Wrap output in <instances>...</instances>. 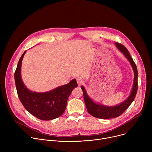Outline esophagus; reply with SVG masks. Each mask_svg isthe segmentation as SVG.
Masks as SVG:
<instances>
[{
  "instance_id": "34e87169",
  "label": "esophagus",
  "mask_w": 152,
  "mask_h": 152,
  "mask_svg": "<svg viewBox=\"0 0 152 152\" xmlns=\"http://www.w3.org/2000/svg\"><path fill=\"white\" fill-rule=\"evenodd\" d=\"M77 82L78 85H79V86H80V85H81L82 84H83V79H82V78H81V77H79V78H77Z\"/></svg>"
}]
</instances>
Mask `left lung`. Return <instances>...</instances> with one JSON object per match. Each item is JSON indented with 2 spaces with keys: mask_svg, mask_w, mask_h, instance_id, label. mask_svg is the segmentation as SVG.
<instances>
[{
  "mask_svg": "<svg viewBox=\"0 0 152 152\" xmlns=\"http://www.w3.org/2000/svg\"><path fill=\"white\" fill-rule=\"evenodd\" d=\"M115 46L119 49V50L127 58L133 68L134 72V86L131 93L128 97V98L123 103L114 106H106L94 102L92 99H90V97L88 96L85 88L83 86H82L81 89L83 91L84 102L88 113L93 117L98 118L109 119L115 118L121 115L132 103L135 99L138 90V70L136 64L127 49L123 45L120 44L118 42H115Z\"/></svg>",
  "mask_w": 152,
  "mask_h": 152,
  "instance_id": "1",
  "label": "left lung"
}]
</instances>
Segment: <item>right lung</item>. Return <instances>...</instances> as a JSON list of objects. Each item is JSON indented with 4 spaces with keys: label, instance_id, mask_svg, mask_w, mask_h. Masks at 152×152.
<instances>
[{
    "label": "right lung",
    "instance_id": "1",
    "mask_svg": "<svg viewBox=\"0 0 152 152\" xmlns=\"http://www.w3.org/2000/svg\"><path fill=\"white\" fill-rule=\"evenodd\" d=\"M26 51L20 57L14 73L18 96L25 109L42 120H51L60 117L66 110L67 100L73 90L77 87L76 79L46 93L29 90L21 77V62Z\"/></svg>",
    "mask_w": 152,
    "mask_h": 152
}]
</instances>
